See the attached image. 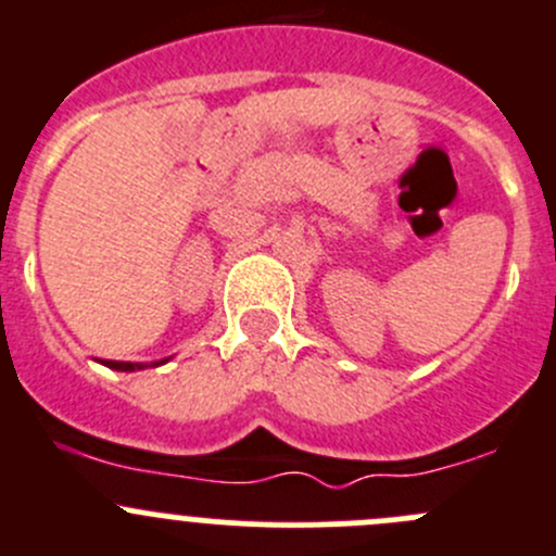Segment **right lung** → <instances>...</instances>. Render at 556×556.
<instances>
[{"instance_id": "1", "label": "right lung", "mask_w": 556, "mask_h": 556, "mask_svg": "<svg viewBox=\"0 0 556 556\" xmlns=\"http://www.w3.org/2000/svg\"><path fill=\"white\" fill-rule=\"evenodd\" d=\"M161 363H166V361H161ZM161 363H152V366H161ZM103 366L114 368V371H139V368H147V366H141V363H119V361H105Z\"/></svg>"}]
</instances>
